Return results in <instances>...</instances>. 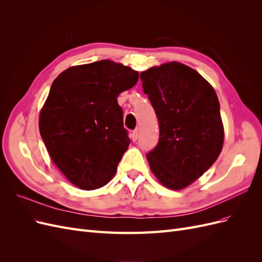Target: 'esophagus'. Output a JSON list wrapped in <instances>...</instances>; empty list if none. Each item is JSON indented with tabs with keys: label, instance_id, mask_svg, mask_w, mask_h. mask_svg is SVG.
I'll list each match as a JSON object with an SVG mask.
<instances>
[{
	"label": "esophagus",
	"instance_id": "34e87169",
	"mask_svg": "<svg viewBox=\"0 0 262 262\" xmlns=\"http://www.w3.org/2000/svg\"><path fill=\"white\" fill-rule=\"evenodd\" d=\"M131 138H132V141H137L139 138V130H134L131 134Z\"/></svg>",
	"mask_w": 262,
	"mask_h": 262
}]
</instances>
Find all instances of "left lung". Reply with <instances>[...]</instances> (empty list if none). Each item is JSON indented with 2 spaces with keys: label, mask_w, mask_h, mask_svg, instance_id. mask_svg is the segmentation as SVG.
Instances as JSON below:
<instances>
[{
  "label": "left lung",
  "mask_w": 262,
  "mask_h": 262,
  "mask_svg": "<svg viewBox=\"0 0 262 262\" xmlns=\"http://www.w3.org/2000/svg\"><path fill=\"white\" fill-rule=\"evenodd\" d=\"M140 77L160 123V140L146 155L150 170L166 188L181 190L211 167L223 147L216 93L195 70L175 61Z\"/></svg>",
  "instance_id": "obj_1"
}]
</instances>
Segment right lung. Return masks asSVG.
<instances>
[{
    "label": "right lung",
    "instance_id": "obj_1",
    "mask_svg": "<svg viewBox=\"0 0 262 262\" xmlns=\"http://www.w3.org/2000/svg\"><path fill=\"white\" fill-rule=\"evenodd\" d=\"M138 80V71L101 60L71 67L53 81L39 131L51 160L74 186L95 190L115 176L130 144L117 97Z\"/></svg>",
    "mask_w": 262,
    "mask_h": 262
}]
</instances>
